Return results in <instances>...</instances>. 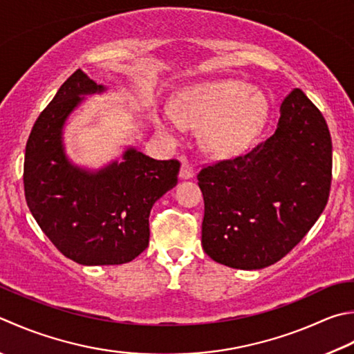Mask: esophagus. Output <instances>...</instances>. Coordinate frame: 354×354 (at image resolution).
<instances>
[{"instance_id":"esophagus-1","label":"esophagus","mask_w":354,"mask_h":354,"mask_svg":"<svg viewBox=\"0 0 354 354\" xmlns=\"http://www.w3.org/2000/svg\"><path fill=\"white\" fill-rule=\"evenodd\" d=\"M195 176V169L189 162H183L181 170H179V178L181 179H192Z\"/></svg>"}]
</instances>
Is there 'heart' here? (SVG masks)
Returning a JSON list of instances; mask_svg holds the SVG:
<instances>
[{"mask_svg":"<svg viewBox=\"0 0 354 354\" xmlns=\"http://www.w3.org/2000/svg\"><path fill=\"white\" fill-rule=\"evenodd\" d=\"M267 115L268 101L259 90L239 81H216L184 90L175 102V112L162 110L155 126L170 140H178L183 124L203 127L201 142L209 153L234 158L250 147Z\"/></svg>","mask_w":354,"mask_h":354,"instance_id":"obj_1","label":"heart"}]
</instances>
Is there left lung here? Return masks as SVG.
<instances>
[{
  "label": "left lung",
  "instance_id": "8db88e82",
  "mask_svg": "<svg viewBox=\"0 0 354 354\" xmlns=\"http://www.w3.org/2000/svg\"><path fill=\"white\" fill-rule=\"evenodd\" d=\"M203 248L213 261L261 270L299 244L327 205L331 138L301 88L281 104L274 133L247 155L199 171Z\"/></svg>",
  "mask_w": 354,
  "mask_h": 354
}]
</instances>
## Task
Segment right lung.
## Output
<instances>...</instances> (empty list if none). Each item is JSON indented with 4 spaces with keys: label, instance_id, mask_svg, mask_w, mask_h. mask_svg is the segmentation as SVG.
<instances>
[{
    "label": "right lung",
    "instance_id": "add662e5",
    "mask_svg": "<svg viewBox=\"0 0 354 354\" xmlns=\"http://www.w3.org/2000/svg\"><path fill=\"white\" fill-rule=\"evenodd\" d=\"M106 90L78 68L38 116L26 145L29 210L52 244L81 266L126 264L141 254L151 207L178 183V161H156L131 145L98 170L67 156L68 116L86 96Z\"/></svg>",
    "mask_w": 354,
    "mask_h": 354
}]
</instances>
